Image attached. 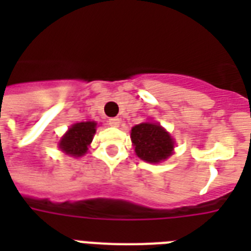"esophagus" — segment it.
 <instances>
[{"label": "esophagus", "mask_w": 251, "mask_h": 251, "mask_svg": "<svg viewBox=\"0 0 251 251\" xmlns=\"http://www.w3.org/2000/svg\"><path fill=\"white\" fill-rule=\"evenodd\" d=\"M108 122H109L110 126H113V127H118V126H120V124H121V120L117 117H114V118H110Z\"/></svg>", "instance_id": "34e87169"}]
</instances>
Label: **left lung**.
Masks as SVG:
<instances>
[{"label":"left lung","instance_id":"1","mask_svg":"<svg viewBox=\"0 0 251 251\" xmlns=\"http://www.w3.org/2000/svg\"><path fill=\"white\" fill-rule=\"evenodd\" d=\"M130 138L137 156L142 160L157 164L173 153L175 139L159 122H142L131 129Z\"/></svg>","mask_w":251,"mask_h":251}]
</instances>
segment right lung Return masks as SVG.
I'll use <instances>...</instances> for the list:
<instances>
[{"label": "right lung", "instance_id": "1", "mask_svg": "<svg viewBox=\"0 0 251 251\" xmlns=\"http://www.w3.org/2000/svg\"><path fill=\"white\" fill-rule=\"evenodd\" d=\"M96 125L98 124L95 121H86L70 126L58 143L61 151L74 157L83 156L94 139Z\"/></svg>", "mask_w": 251, "mask_h": 251}]
</instances>
